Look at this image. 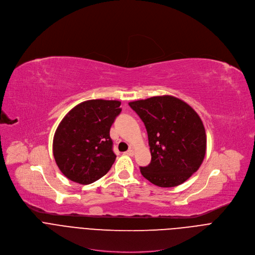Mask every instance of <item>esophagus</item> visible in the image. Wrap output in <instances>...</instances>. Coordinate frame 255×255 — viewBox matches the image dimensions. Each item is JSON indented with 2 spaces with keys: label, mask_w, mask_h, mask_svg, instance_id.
<instances>
[{
  "label": "esophagus",
  "mask_w": 255,
  "mask_h": 255,
  "mask_svg": "<svg viewBox=\"0 0 255 255\" xmlns=\"http://www.w3.org/2000/svg\"><path fill=\"white\" fill-rule=\"evenodd\" d=\"M127 155H129V156H133V154H134V150L133 149H128L126 152H125Z\"/></svg>",
  "instance_id": "esophagus-1"
}]
</instances>
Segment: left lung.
I'll return each mask as SVG.
<instances>
[{"label":"left lung","mask_w":255,"mask_h":255,"mask_svg":"<svg viewBox=\"0 0 255 255\" xmlns=\"http://www.w3.org/2000/svg\"><path fill=\"white\" fill-rule=\"evenodd\" d=\"M146 128L151 161L141 174L161 188L176 187L201 166L206 132L193 109L174 97H152L129 103Z\"/></svg>","instance_id":"left-lung-1"}]
</instances>
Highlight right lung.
Returning <instances> with one entry per match:
<instances>
[{"instance_id":"1","label":"right lung","mask_w":255,"mask_h":255,"mask_svg":"<svg viewBox=\"0 0 255 255\" xmlns=\"http://www.w3.org/2000/svg\"><path fill=\"white\" fill-rule=\"evenodd\" d=\"M120 105L119 101L90 100L62 119L53 138V155L67 178L89 185L110 170L116 159L110 128L121 113Z\"/></svg>"}]
</instances>
